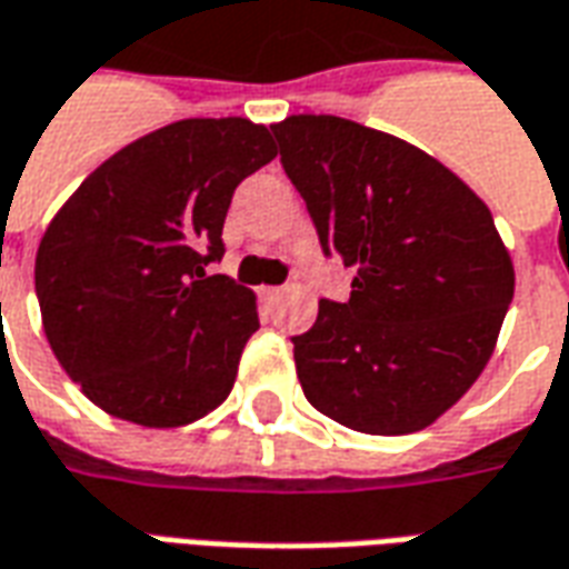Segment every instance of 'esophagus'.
Segmentation results:
<instances>
[{
  "instance_id": "34e87169",
  "label": "esophagus",
  "mask_w": 569,
  "mask_h": 569,
  "mask_svg": "<svg viewBox=\"0 0 569 569\" xmlns=\"http://www.w3.org/2000/svg\"><path fill=\"white\" fill-rule=\"evenodd\" d=\"M258 296H261L264 305H273L277 298L283 296V289H280V286H261V289H258Z\"/></svg>"
}]
</instances>
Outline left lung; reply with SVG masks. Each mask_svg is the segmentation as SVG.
<instances>
[{"instance_id": "8db88e82", "label": "left lung", "mask_w": 569, "mask_h": 569, "mask_svg": "<svg viewBox=\"0 0 569 569\" xmlns=\"http://www.w3.org/2000/svg\"><path fill=\"white\" fill-rule=\"evenodd\" d=\"M286 178L351 298L292 336L301 391L363 435L431 425L478 381L515 296L490 209L419 147L341 117L271 126Z\"/></svg>"}]
</instances>
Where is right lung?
<instances>
[{
	"mask_svg": "<svg viewBox=\"0 0 569 569\" xmlns=\"http://www.w3.org/2000/svg\"><path fill=\"white\" fill-rule=\"evenodd\" d=\"M273 157L249 119H181L63 202L36 252V298L51 351L94 407L178 428L230 395L256 296L209 264L224 256L233 190Z\"/></svg>",
	"mask_w": 569,
	"mask_h": 569,
	"instance_id": "add662e5",
	"label": "right lung"
}]
</instances>
